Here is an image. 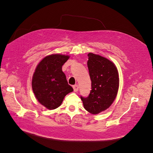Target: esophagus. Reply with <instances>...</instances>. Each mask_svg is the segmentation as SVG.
Listing matches in <instances>:
<instances>
[{
	"label": "esophagus",
	"mask_w": 153,
	"mask_h": 153,
	"mask_svg": "<svg viewBox=\"0 0 153 153\" xmlns=\"http://www.w3.org/2000/svg\"><path fill=\"white\" fill-rule=\"evenodd\" d=\"M73 90L75 92H77L78 91V89H79V87H78V85H75L73 86Z\"/></svg>",
	"instance_id": "esophagus-1"
}]
</instances>
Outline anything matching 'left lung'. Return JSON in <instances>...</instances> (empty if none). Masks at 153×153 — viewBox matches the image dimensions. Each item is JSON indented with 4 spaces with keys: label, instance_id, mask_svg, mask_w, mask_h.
I'll list each match as a JSON object with an SVG mask.
<instances>
[{
    "label": "left lung",
    "instance_id": "1",
    "mask_svg": "<svg viewBox=\"0 0 153 153\" xmlns=\"http://www.w3.org/2000/svg\"><path fill=\"white\" fill-rule=\"evenodd\" d=\"M87 56L92 90L86 98H80L84 108L91 114H97L114 102L119 89V75L115 64L107 59L92 53Z\"/></svg>",
    "mask_w": 153,
    "mask_h": 153
}]
</instances>
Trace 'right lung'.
Here are the masks:
<instances>
[{
    "label": "right lung",
    "instance_id": "right-lung-1",
    "mask_svg": "<svg viewBox=\"0 0 153 153\" xmlns=\"http://www.w3.org/2000/svg\"><path fill=\"white\" fill-rule=\"evenodd\" d=\"M69 57L60 54L45 57L37 66L32 77V87L36 98L49 110L59 107L65 96L73 91L62 71Z\"/></svg>",
    "mask_w": 153,
    "mask_h": 153
}]
</instances>
